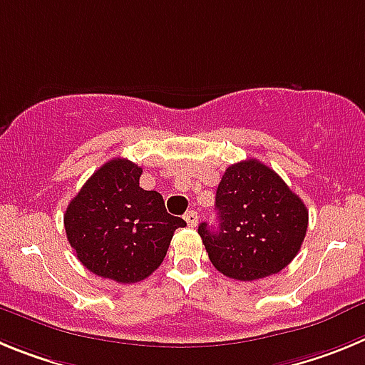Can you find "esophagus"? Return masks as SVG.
<instances>
[{
    "instance_id": "esophagus-1",
    "label": "esophagus",
    "mask_w": 365,
    "mask_h": 365,
    "mask_svg": "<svg viewBox=\"0 0 365 365\" xmlns=\"http://www.w3.org/2000/svg\"><path fill=\"white\" fill-rule=\"evenodd\" d=\"M183 220H185L189 227H196V225H198V212L187 211L185 216H183Z\"/></svg>"
}]
</instances>
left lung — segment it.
<instances>
[{
	"mask_svg": "<svg viewBox=\"0 0 365 365\" xmlns=\"http://www.w3.org/2000/svg\"><path fill=\"white\" fill-rule=\"evenodd\" d=\"M218 229L200 223L198 235L220 272L258 280L291 264L307 232L309 211L287 183L258 160L227 167L216 189Z\"/></svg>",
	"mask_w": 365,
	"mask_h": 365,
	"instance_id": "left-lung-1",
	"label": "left lung"
}]
</instances>
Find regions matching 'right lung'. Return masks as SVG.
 Returning a JSON list of instances; mask_svg holds the SVG:
<instances>
[{
	"instance_id": "1",
	"label": "right lung",
	"mask_w": 365,
	"mask_h": 365,
	"mask_svg": "<svg viewBox=\"0 0 365 365\" xmlns=\"http://www.w3.org/2000/svg\"><path fill=\"white\" fill-rule=\"evenodd\" d=\"M142 167L125 158L103 163L65 211V232L78 260L118 284L145 280L185 222L165 211L156 190L140 187Z\"/></svg>"
}]
</instances>
